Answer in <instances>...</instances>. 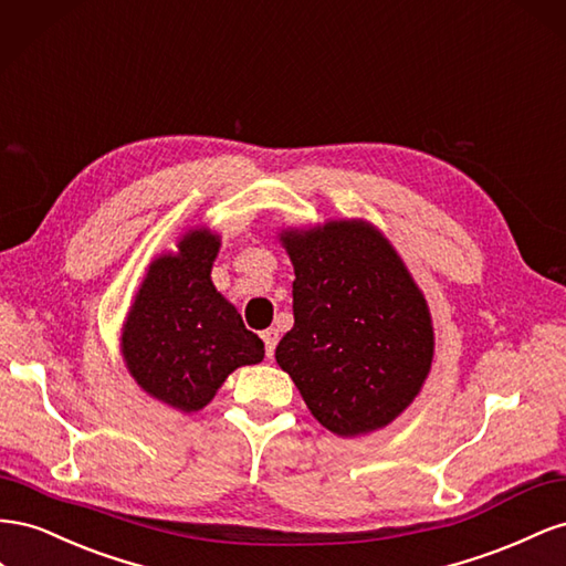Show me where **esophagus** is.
Returning <instances> with one entry per match:
<instances>
[{"mask_svg": "<svg viewBox=\"0 0 566 566\" xmlns=\"http://www.w3.org/2000/svg\"><path fill=\"white\" fill-rule=\"evenodd\" d=\"M261 336H263V342H265L268 358H272V355H274V346H277V342H280V332L270 327V329H265Z\"/></svg>", "mask_w": 566, "mask_h": 566, "instance_id": "esophagus-1", "label": "esophagus"}]
</instances>
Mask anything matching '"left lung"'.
<instances>
[{
  "label": "left lung",
  "instance_id": "8db88e82",
  "mask_svg": "<svg viewBox=\"0 0 566 566\" xmlns=\"http://www.w3.org/2000/svg\"><path fill=\"white\" fill-rule=\"evenodd\" d=\"M294 327L274 350L317 422L342 439L389 427L422 391L433 322L422 289L373 222L286 228Z\"/></svg>",
  "mask_w": 566,
  "mask_h": 566
}]
</instances>
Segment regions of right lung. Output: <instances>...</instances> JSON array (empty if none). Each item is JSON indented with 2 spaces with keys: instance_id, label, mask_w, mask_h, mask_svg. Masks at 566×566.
<instances>
[{
  "instance_id": "add662e5",
  "label": "right lung",
  "mask_w": 566,
  "mask_h": 566,
  "mask_svg": "<svg viewBox=\"0 0 566 566\" xmlns=\"http://www.w3.org/2000/svg\"><path fill=\"white\" fill-rule=\"evenodd\" d=\"M175 249L149 263L123 322L120 355L144 394L189 415L237 367L261 363L265 346L211 280L220 234L191 228Z\"/></svg>"
}]
</instances>
